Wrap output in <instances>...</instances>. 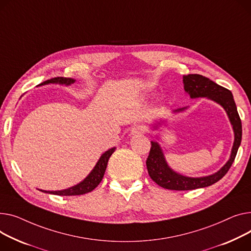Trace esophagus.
<instances>
[{
  "label": "esophagus",
  "instance_id": "34e87169",
  "mask_svg": "<svg viewBox=\"0 0 251 251\" xmlns=\"http://www.w3.org/2000/svg\"><path fill=\"white\" fill-rule=\"evenodd\" d=\"M146 130L145 126L143 125H136L133 127L131 129V135H139V134H142V133H144Z\"/></svg>",
  "mask_w": 251,
  "mask_h": 251
}]
</instances>
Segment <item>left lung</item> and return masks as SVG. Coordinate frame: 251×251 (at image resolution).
Masks as SVG:
<instances>
[{"label":"left lung","mask_w":251,"mask_h":251,"mask_svg":"<svg viewBox=\"0 0 251 251\" xmlns=\"http://www.w3.org/2000/svg\"><path fill=\"white\" fill-rule=\"evenodd\" d=\"M182 82L185 92L190 96L191 99L206 98L219 104L225 110L233 132H234V142H233L229 159L218 172L205 176L193 177L180 175L174 171L169 165L168 161H166L160 144L155 140L151 141V148H150V152L146 160L149 176L159 187L175 191H190L200 188H206L220 180L227 174L233 161H234L242 138L241 120L237 112L234 99H233V95L229 90L217 85L216 82L210 78L201 75H183ZM187 109L188 107L179 108L174 110L173 113H180ZM166 123H168V120L156 121L152 128L157 129L158 126H166ZM158 135H156V139Z\"/></svg>","instance_id":"8db88e82"}]
</instances>
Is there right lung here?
Wrapping results in <instances>:
<instances>
[{"mask_svg": "<svg viewBox=\"0 0 251 251\" xmlns=\"http://www.w3.org/2000/svg\"><path fill=\"white\" fill-rule=\"evenodd\" d=\"M75 82V79L71 77H54V78L43 81L38 86H45V85H49V83H54V85H60V86H71ZM115 149L116 147H112L100 156L99 160L97 161L96 165L94 166V169L91 171V173L80 182L76 183V185L61 191H45V190H39V189L38 190L46 194H52L57 196H78V195H83V194L92 192L95 188L98 187L99 183L101 182L107 169L109 158L115 151Z\"/></svg>", "mask_w": 251, "mask_h": 251, "instance_id": "obj_1", "label": "right lung"}]
</instances>
